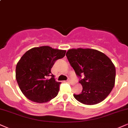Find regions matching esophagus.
I'll use <instances>...</instances> for the list:
<instances>
[{
  "instance_id": "esophagus-1",
  "label": "esophagus",
  "mask_w": 128,
  "mask_h": 128,
  "mask_svg": "<svg viewBox=\"0 0 128 128\" xmlns=\"http://www.w3.org/2000/svg\"><path fill=\"white\" fill-rule=\"evenodd\" d=\"M67 82H69V83H72V80H71L70 79H68V80H67Z\"/></svg>"
}]
</instances>
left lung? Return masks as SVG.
Listing matches in <instances>:
<instances>
[{
	"label": "left lung",
	"instance_id": "left-lung-1",
	"mask_svg": "<svg viewBox=\"0 0 128 128\" xmlns=\"http://www.w3.org/2000/svg\"><path fill=\"white\" fill-rule=\"evenodd\" d=\"M67 59L80 80L82 93L74 94L75 99L86 105L101 102L110 94L115 84L116 68L107 55L93 49H70L66 53Z\"/></svg>",
	"mask_w": 128,
	"mask_h": 128
}]
</instances>
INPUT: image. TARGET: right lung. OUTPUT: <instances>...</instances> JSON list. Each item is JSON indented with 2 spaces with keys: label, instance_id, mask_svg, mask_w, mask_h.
Instances as JSON below:
<instances>
[{
  "label": "right lung",
  "instance_id": "add662e5",
  "mask_svg": "<svg viewBox=\"0 0 128 128\" xmlns=\"http://www.w3.org/2000/svg\"><path fill=\"white\" fill-rule=\"evenodd\" d=\"M66 52L44 46L33 48L22 55L16 64L15 77L26 97L33 102L45 103L56 96L61 83L55 81L51 68Z\"/></svg>",
  "mask_w": 128,
  "mask_h": 128
}]
</instances>
